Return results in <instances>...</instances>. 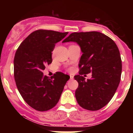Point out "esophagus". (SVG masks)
Wrapping results in <instances>:
<instances>
[{
  "mask_svg": "<svg viewBox=\"0 0 133 133\" xmlns=\"http://www.w3.org/2000/svg\"><path fill=\"white\" fill-rule=\"evenodd\" d=\"M69 77H70V80H73V79L74 78L73 76H72V75H70V76H69Z\"/></svg>",
  "mask_w": 133,
  "mask_h": 133,
  "instance_id": "1",
  "label": "esophagus"
}]
</instances>
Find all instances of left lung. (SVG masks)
Masks as SVG:
<instances>
[{
  "label": "left lung",
  "instance_id": "1",
  "mask_svg": "<svg viewBox=\"0 0 133 133\" xmlns=\"http://www.w3.org/2000/svg\"><path fill=\"white\" fill-rule=\"evenodd\" d=\"M75 42L83 54L79 61L78 83L75 91L78 104L89 111L104 108L115 95L121 78L122 65L120 51L115 42L97 31L73 33L62 42ZM91 72L92 77L83 76Z\"/></svg>",
  "mask_w": 133,
  "mask_h": 133
}]
</instances>
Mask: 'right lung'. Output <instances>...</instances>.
Wrapping results in <instances>:
<instances>
[{
  "mask_svg": "<svg viewBox=\"0 0 133 133\" xmlns=\"http://www.w3.org/2000/svg\"><path fill=\"white\" fill-rule=\"evenodd\" d=\"M68 32L38 29L31 33L18 46L14 58V77L24 101L38 111L54 108L59 101L69 76L57 72L49 78L42 71L52 62L55 44Z\"/></svg>",
  "mask_w": 133,
  "mask_h": 133,
  "instance_id": "obj_1",
  "label": "right lung"
}]
</instances>
